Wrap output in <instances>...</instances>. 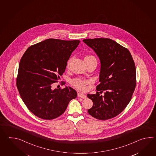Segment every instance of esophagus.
<instances>
[{
    "mask_svg": "<svg viewBox=\"0 0 156 156\" xmlns=\"http://www.w3.org/2000/svg\"><path fill=\"white\" fill-rule=\"evenodd\" d=\"M77 95H78V96H79V98H83V99H85V98H86V95H84V94H83V93H78Z\"/></svg>",
    "mask_w": 156,
    "mask_h": 156,
    "instance_id": "obj_1",
    "label": "esophagus"
}]
</instances>
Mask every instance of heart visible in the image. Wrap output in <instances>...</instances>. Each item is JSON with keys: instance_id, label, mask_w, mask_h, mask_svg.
<instances>
[{"instance_id": "obj_1", "label": "heart", "mask_w": 156, "mask_h": 156, "mask_svg": "<svg viewBox=\"0 0 156 156\" xmlns=\"http://www.w3.org/2000/svg\"><path fill=\"white\" fill-rule=\"evenodd\" d=\"M95 59H96V58L91 55H86L84 58V60L85 61V62L89 61L90 60H95ZM72 60H73V57H71L67 61V68L70 67ZM89 83L90 81L89 80L83 79H79V78L73 79L70 81V84L73 86V87H75V89L80 90V91H85L87 89L86 85L87 84H89Z\"/></svg>"}]
</instances>
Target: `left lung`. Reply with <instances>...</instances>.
<instances>
[{
  "instance_id": "obj_1",
  "label": "left lung",
  "mask_w": 156,
  "mask_h": 156,
  "mask_svg": "<svg viewBox=\"0 0 156 156\" xmlns=\"http://www.w3.org/2000/svg\"><path fill=\"white\" fill-rule=\"evenodd\" d=\"M83 42L92 48L101 63L99 92L87 94L93 101L90 115L101 120L109 119L119 115L131 100L136 86L135 63L129 51L113 40L106 38L85 39Z\"/></svg>"
}]
</instances>
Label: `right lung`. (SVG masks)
<instances>
[{
    "instance_id": "1",
    "label": "right lung",
    "mask_w": 156,
    "mask_h": 156,
    "mask_svg": "<svg viewBox=\"0 0 156 156\" xmlns=\"http://www.w3.org/2000/svg\"><path fill=\"white\" fill-rule=\"evenodd\" d=\"M79 40L50 38L27 48L20 59L16 85L27 108L41 119L52 120L66 109L77 97L71 87L53 89L64 73L67 62ZM65 83H63L64 85Z\"/></svg>"
}]
</instances>
